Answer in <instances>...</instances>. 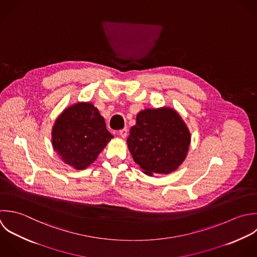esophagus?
Wrapping results in <instances>:
<instances>
[{
  "label": "esophagus",
  "instance_id": "esophagus-1",
  "mask_svg": "<svg viewBox=\"0 0 257 257\" xmlns=\"http://www.w3.org/2000/svg\"><path fill=\"white\" fill-rule=\"evenodd\" d=\"M119 135H120L122 138H126L127 135H128V129H127V128L121 129V130L119 131Z\"/></svg>",
  "mask_w": 257,
  "mask_h": 257
}]
</instances>
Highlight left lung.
I'll list each match as a JSON object with an SVG mask.
<instances>
[{
	"instance_id": "obj_1",
	"label": "left lung",
	"mask_w": 257,
	"mask_h": 257,
	"mask_svg": "<svg viewBox=\"0 0 257 257\" xmlns=\"http://www.w3.org/2000/svg\"><path fill=\"white\" fill-rule=\"evenodd\" d=\"M190 133L179 114L171 108L145 109L130 129L128 148L145 174H169L185 160Z\"/></svg>"
}]
</instances>
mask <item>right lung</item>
I'll return each mask as SVG.
<instances>
[{"label": "right lung", "instance_id": "1", "mask_svg": "<svg viewBox=\"0 0 257 257\" xmlns=\"http://www.w3.org/2000/svg\"><path fill=\"white\" fill-rule=\"evenodd\" d=\"M113 135L93 104L77 103L65 109L52 130V144L62 160L77 170L87 168Z\"/></svg>", "mask_w": 257, "mask_h": 257}]
</instances>
